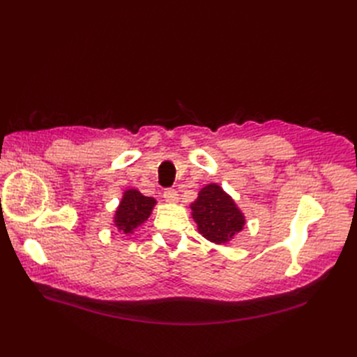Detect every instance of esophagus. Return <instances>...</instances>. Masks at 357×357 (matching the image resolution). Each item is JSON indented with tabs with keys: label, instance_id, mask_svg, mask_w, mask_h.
<instances>
[{
	"label": "esophagus",
	"instance_id": "obj_1",
	"mask_svg": "<svg viewBox=\"0 0 357 357\" xmlns=\"http://www.w3.org/2000/svg\"><path fill=\"white\" fill-rule=\"evenodd\" d=\"M164 198L169 204H176V202H178V193L176 190L168 189V190L164 192Z\"/></svg>",
	"mask_w": 357,
	"mask_h": 357
}]
</instances>
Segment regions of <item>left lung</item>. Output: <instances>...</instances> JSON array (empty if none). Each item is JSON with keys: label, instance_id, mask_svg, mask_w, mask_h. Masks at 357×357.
Returning a JSON list of instances; mask_svg holds the SVG:
<instances>
[{"label": "left lung", "instance_id": "left-lung-1", "mask_svg": "<svg viewBox=\"0 0 357 357\" xmlns=\"http://www.w3.org/2000/svg\"><path fill=\"white\" fill-rule=\"evenodd\" d=\"M190 208L199 234L215 244L229 243L245 225L244 214L235 201L215 183L199 190Z\"/></svg>", "mask_w": 357, "mask_h": 357}]
</instances>
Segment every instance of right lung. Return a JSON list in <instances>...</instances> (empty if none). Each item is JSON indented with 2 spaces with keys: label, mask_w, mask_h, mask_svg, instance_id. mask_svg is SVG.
<instances>
[{
  "label": "right lung",
  "mask_w": 357,
  "mask_h": 357,
  "mask_svg": "<svg viewBox=\"0 0 357 357\" xmlns=\"http://www.w3.org/2000/svg\"><path fill=\"white\" fill-rule=\"evenodd\" d=\"M155 205V198L144 197L137 189H128L123 192L121 204L116 210L114 225L123 234H132L150 218Z\"/></svg>",
  "instance_id": "obj_1"
}]
</instances>
